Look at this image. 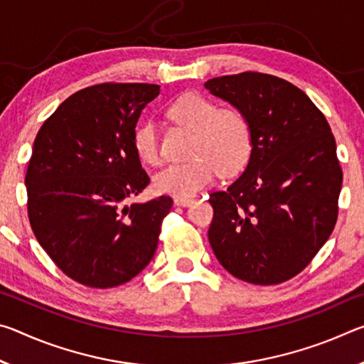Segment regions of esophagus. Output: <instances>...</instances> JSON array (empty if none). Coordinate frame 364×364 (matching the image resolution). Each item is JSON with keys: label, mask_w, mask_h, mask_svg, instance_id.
Segmentation results:
<instances>
[{"label": "esophagus", "mask_w": 364, "mask_h": 364, "mask_svg": "<svg viewBox=\"0 0 364 364\" xmlns=\"http://www.w3.org/2000/svg\"><path fill=\"white\" fill-rule=\"evenodd\" d=\"M175 205H181V207H186L191 205L194 202L193 197H175Z\"/></svg>", "instance_id": "34e87169"}]
</instances>
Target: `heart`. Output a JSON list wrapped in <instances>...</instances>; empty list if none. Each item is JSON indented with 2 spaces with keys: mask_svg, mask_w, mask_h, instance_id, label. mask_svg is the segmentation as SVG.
Instances as JSON below:
<instances>
[{
  "mask_svg": "<svg viewBox=\"0 0 364 364\" xmlns=\"http://www.w3.org/2000/svg\"><path fill=\"white\" fill-rule=\"evenodd\" d=\"M178 125L193 132L188 162L173 164L154 176V188L160 194L189 197L213 181L220 171L231 176L247 165L254 134L250 122L236 107H217L207 97L186 93L168 107ZM133 146L141 162L159 165L162 160L157 125L141 120L133 132Z\"/></svg>",
  "mask_w": 364,
  "mask_h": 364,
  "instance_id": "heart-1",
  "label": "heart"
}]
</instances>
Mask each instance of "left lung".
<instances>
[{"label":"left lung","mask_w":364,"mask_h":364,"mask_svg":"<svg viewBox=\"0 0 364 364\" xmlns=\"http://www.w3.org/2000/svg\"><path fill=\"white\" fill-rule=\"evenodd\" d=\"M205 88L242 110L254 134L247 168L208 199V242L236 278L279 284L308 267L336 226L343 175L334 134L310 97L279 77L242 72Z\"/></svg>","instance_id":"1"}]
</instances>
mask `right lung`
<instances>
[{"label": "right lung", "instance_id": "1", "mask_svg": "<svg viewBox=\"0 0 364 364\" xmlns=\"http://www.w3.org/2000/svg\"><path fill=\"white\" fill-rule=\"evenodd\" d=\"M159 85L100 83L73 93L43 123L30 157L27 212L36 241L80 284H125L156 254L171 197L127 205L149 176L133 132Z\"/></svg>", "mask_w": 364, "mask_h": 364}]
</instances>
